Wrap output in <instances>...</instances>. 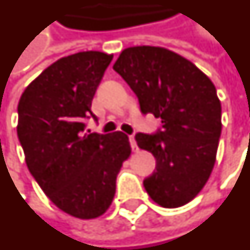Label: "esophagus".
<instances>
[{"instance_id": "34e87169", "label": "esophagus", "mask_w": 250, "mask_h": 250, "mask_svg": "<svg viewBox=\"0 0 250 250\" xmlns=\"http://www.w3.org/2000/svg\"><path fill=\"white\" fill-rule=\"evenodd\" d=\"M130 143H131V147H132V151H138V146H137V142H135V138L134 135H130Z\"/></svg>"}]
</instances>
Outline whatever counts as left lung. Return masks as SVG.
Masks as SVG:
<instances>
[{
    "label": "left lung",
    "instance_id": "8db88e82",
    "mask_svg": "<svg viewBox=\"0 0 250 250\" xmlns=\"http://www.w3.org/2000/svg\"><path fill=\"white\" fill-rule=\"evenodd\" d=\"M113 70L137 95L141 112L161 119L155 134L135 135L157 162L143 180L145 189L162 207L184 206L202 191L215 164L222 108L214 83L191 61L162 47L125 48Z\"/></svg>",
    "mask_w": 250,
    "mask_h": 250
}]
</instances>
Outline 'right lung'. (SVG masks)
Returning <instances> with one entry per match:
<instances>
[{"label":"right lung","mask_w":250,"mask_h":250,"mask_svg":"<svg viewBox=\"0 0 250 250\" xmlns=\"http://www.w3.org/2000/svg\"><path fill=\"white\" fill-rule=\"evenodd\" d=\"M113 55L83 51L42 71L19 101L17 135L25 162L48 199L80 219L103 215L112 203L116 177L130 157L128 137L83 132L92 100Z\"/></svg>","instance_id":"right-lung-1"}]
</instances>
